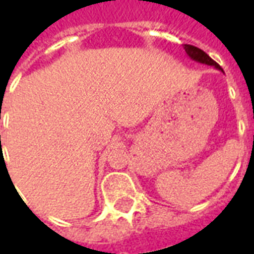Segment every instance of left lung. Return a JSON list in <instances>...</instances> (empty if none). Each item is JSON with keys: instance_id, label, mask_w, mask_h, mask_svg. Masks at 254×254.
I'll return each mask as SVG.
<instances>
[{"instance_id": "obj_1", "label": "left lung", "mask_w": 254, "mask_h": 254, "mask_svg": "<svg viewBox=\"0 0 254 254\" xmlns=\"http://www.w3.org/2000/svg\"><path fill=\"white\" fill-rule=\"evenodd\" d=\"M184 49H185V52H187V54L191 58V60H194V61H197V63L212 65V66H215L216 69H219V70H222V72H223V69L219 66V64L215 63L212 58L208 56L207 53L202 52L201 49H198V47L196 46H191V45H185Z\"/></svg>"}]
</instances>
